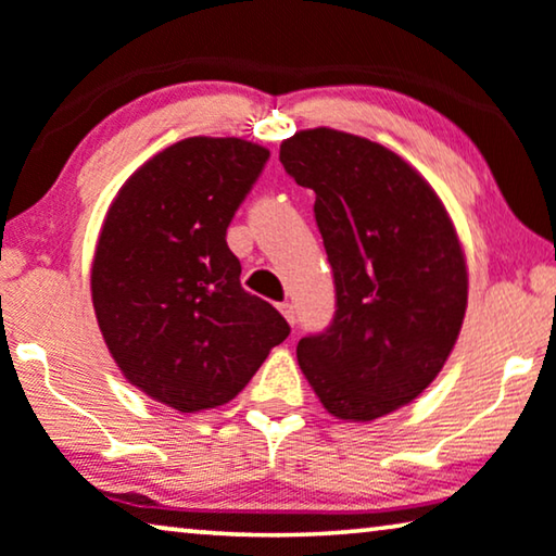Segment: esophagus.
<instances>
[{
	"label": "esophagus",
	"instance_id": "1",
	"mask_svg": "<svg viewBox=\"0 0 556 556\" xmlns=\"http://www.w3.org/2000/svg\"><path fill=\"white\" fill-rule=\"evenodd\" d=\"M279 312H281V315H285V319H287L289 325H294V319H296L294 304H289V302H281V304H279Z\"/></svg>",
	"mask_w": 556,
	"mask_h": 556
}]
</instances>
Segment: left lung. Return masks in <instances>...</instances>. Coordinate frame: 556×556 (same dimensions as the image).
<instances>
[{
    "mask_svg": "<svg viewBox=\"0 0 556 556\" xmlns=\"http://www.w3.org/2000/svg\"><path fill=\"white\" fill-rule=\"evenodd\" d=\"M279 161L315 191L334 315L296 345L327 413L375 420L431 386L464 323L468 277L435 191L388 148L332 128L294 132Z\"/></svg>",
    "mask_w": 556,
    "mask_h": 556,
    "instance_id": "left-lung-1",
    "label": "left lung"
}]
</instances>
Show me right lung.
<instances>
[{
	"instance_id": "right-lung-1",
	"label": "right lung",
	"mask_w": 556,
	"mask_h": 556,
	"mask_svg": "<svg viewBox=\"0 0 556 556\" xmlns=\"http://www.w3.org/2000/svg\"><path fill=\"white\" fill-rule=\"evenodd\" d=\"M269 161L241 138H186L143 163L115 197L92 260L105 345L132 386L181 413L229 403L289 325L241 287L226 244Z\"/></svg>"
}]
</instances>
